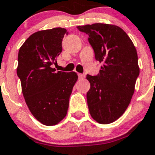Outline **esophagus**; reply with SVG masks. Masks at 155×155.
Wrapping results in <instances>:
<instances>
[{"instance_id":"esophagus-1","label":"esophagus","mask_w":155,"mask_h":155,"mask_svg":"<svg viewBox=\"0 0 155 155\" xmlns=\"http://www.w3.org/2000/svg\"><path fill=\"white\" fill-rule=\"evenodd\" d=\"M78 77H79V79H83L85 77V75L82 73H78Z\"/></svg>"}]
</instances>
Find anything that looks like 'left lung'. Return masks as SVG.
Instances as JSON below:
<instances>
[{
  "label": "left lung",
  "instance_id": "1",
  "mask_svg": "<svg viewBox=\"0 0 155 155\" xmlns=\"http://www.w3.org/2000/svg\"><path fill=\"white\" fill-rule=\"evenodd\" d=\"M89 36L95 59L103 64L97 76L87 75L91 89L87 94L90 114L101 124L117 120L125 112L139 76L136 48L117 25L95 23L77 26Z\"/></svg>",
  "mask_w": 155,
  "mask_h": 155
}]
</instances>
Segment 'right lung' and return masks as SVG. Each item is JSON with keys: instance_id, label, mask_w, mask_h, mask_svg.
I'll return each mask as SVG.
<instances>
[{"instance_id": "add662e5", "label": "right lung", "mask_w": 155, "mask_h": 155, "mask_svg": "<svg viewBox=\"0 0 155 155\" xmlns=\"http://www.w3.org/2000/svg\"><path fill=\"white\" fill-rule=\"evenodd\" d=\"M67 34L66 29L60 27L38 31L25 40L18 51L17 75L25 103L33 116L46 126L58 124L65 117L78 79L75 72L54 68Z\"/></svg>"}]
</instances>
